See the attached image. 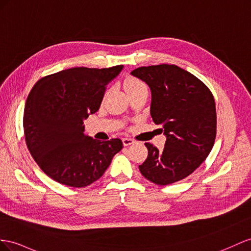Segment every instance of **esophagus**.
<instances>
[{
	"mask_svg": "<svg viewBox=\"0 0 251 251\" xmlns=\"http://www.w3.org/2000/svg\"><path fill=\"white\" fill-rule=\"evenodd\" d=\"M122 141H123L124 146H129V145H131V144L136 142V141H134L133 139H130V138H123V139H122Z\"/></svg>",
	"mask_w": 251,
	"mask_h": 251,
	"instance_id": "34e87169",
	"label": "esophagus"
}]
</instances>
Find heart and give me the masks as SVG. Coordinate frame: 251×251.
<instances>
[{
    "label": "heart",
    "instance_id": "b5f03b06",
    "mask_svg": "<svg viewBox=\"0 0 251 251\" xmlns=\"http://www.w3.org/2000/svg\"><path fill=\"white\" fill-rule=\"evenodd\" d=\"M124 88L127 92H129V91H132V90H136V89L145 88V85L142 81L137 79V78H128L124 82Z\"/></svg>",
    "mask_w": 251,
    "mask_h": 251
}]
</instances>
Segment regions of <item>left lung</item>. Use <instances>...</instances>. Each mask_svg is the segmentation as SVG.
Listing matches in <instances>:
<instances>
[{
    "mask_svg": "<svg viewBox=\"0 0 251 251\" xmlns=\"http://www.w3.org/2000/svg\"><path fill=\"white\" fill-rule=\"evenodd\" d=\"M130 74L151 88V115L166 137L162 151L145 143L149 156L139 165L141 174L159 185L182 180L199 168L214 145L213 95L196 76L175 64L141 67Z\"/></svg>",
    "mask_w": 251,
    "mask_h": 251,
    "instance_id": "left-lung-1",
    "label": "left lung"
}]
</instances>
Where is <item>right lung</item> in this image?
<instances>
[{
	"mask_svg": "<svg viewBox=\"0 0 251 251\" xmlns=\"http://www.w3.org/2000/svg\"><path fill=\"white\" fill-rule=\"evenodd\" d=\"M123 68L63 70L31 89L24 108L25 141L37 164L55 181L85 188L102 176L123 149L120 139L100 141L83 133V121L99 110L107 85Z\"/></svg>",
	"mask_w": 251,
	"mask_h": 251,
	"instance_id": "add662e5",
	"label": "right lung"
}]
</instances>
